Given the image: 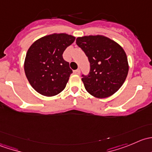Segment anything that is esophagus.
<instances>
[{"label":"esophagus","instance_id":"esophagus-1","mask_svg":"<svg viewBox=\"0 0 152 152\" xmlns=\"http://www.w3.org/2000/svg\"><path fill=\"white\" fill-rule=\"evenodd\" d=\"M73 73H75V74L76 75H79L80 74V70H79V69H77V70H73Z\"/></svg>","mask_w":152,"mask_h":152}]
</instances>
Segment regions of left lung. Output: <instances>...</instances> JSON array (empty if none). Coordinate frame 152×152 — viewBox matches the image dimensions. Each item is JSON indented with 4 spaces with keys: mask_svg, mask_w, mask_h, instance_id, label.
I'll return each instance as SVG.
<instances>
[{
    "mask_svg": "<svg viewBox=\"0 0 152 152\" xmlns=\"http://www.w3.org/2000/svg\"><path fill=\"white\" fill-rule=\"evenodd\" d=\"M76 44L85 52L90 64L88 76L82 75L86 90L99 99L116 93L123 85L129 71L123 48L103 35L78 37Z\"/></svg>",
    "mask_w": 152,
    "mask_h": 152,
    "instance_id": "obj_1",
    "label": "left lung"
}]
</instances>
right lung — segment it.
<instances>
[{
    "mask_svg": "<svg viewBox=\"0 0 152 152\" xmlns=\"http://www.w3.org/2000/svg\"><path fill=\"white\" fill-rule=\"evenodd\" d=\"M75 39L65 33L52 34L38 39L28 48L24 70L30 85L39 94L50 97L65 88L73 71L62 54Z\"/></svg>",
    "mask_w": 152,
    "mask_h": 152,
    "instance_id": "right-lung-1",
    "label": "right lung"
}]
</instances>
